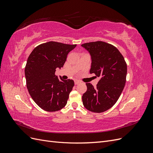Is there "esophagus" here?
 Listing matches in <instances>:
<instances>
[{"label":"esophagus","mask_w":153,"mask_h":153,"mask_svg":"<svg viewBox=\"0 0 153 153\" xmlns=\"http://www.w3.org/2000/svg\"><path fill=\"white\" fill-rule=\"evenodd\" d=\"M80 84V81H78V80H75V85H78V84Z\"/></svg>","instance_id":"esophagus-1"}]
</instances>
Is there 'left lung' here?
<instances>
[{
    "instance_id": "left-lung-1",
    "label": "left lung",
    "mask_w": 153,
    "mask_h": 153,
    "mask_svg": "<svg viewBox=\"0 0 153 153\" xmlns=\"http://www.w3.org/2000/svg\"><path fill=\"white\" fill-rule=\"evenodd\" d=\"M82 47L91 55L90 73L100 78L96 88L86 83L87 89L82 96L83 105L92 112H105L117 102L123 91L126 79V62L116 47L103 41L86 43Z\"/></svg>"
}]
</instances>
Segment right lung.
Masks as SVG:
<instances>
[{
    "label": "right lung",
    "mask_w": 153,
    "mask_h": 153,
    "mask_svg": "<svg viewBox=\"0 0 153 153\" xmlns=\"http://www.w3.org/2000/svg\"><path fill=\"white\" fill-rule=\"evenodd\" d=\"M76 46L49 41L37 46L27 59V89L34 102L45 111L56 112L67 103L74 81L59 79L55 73L56 68L63 67L68 53Z\"/></svg>",
    "instance_id": "add662e5"
}]
</instances>
